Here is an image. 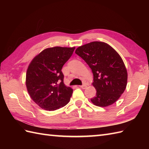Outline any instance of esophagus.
<instances>
[{
	"mask_svg": "<svg viewBox=\"0 0 149 149\" xmlns=\"http://www.w3.org/2000/svg\"><path fill=\"white\" fill-rule=\"evenodd\" d=\"M80 87L81 88H83V89H86V87H87V85L86 84H83V85H81V86H80Z\"/></svg>",
	"mask_w": 149,
	"mask_h": 149,
	"instance_id": "34e87169",
	"label": "esophagus"
}]
</instances>
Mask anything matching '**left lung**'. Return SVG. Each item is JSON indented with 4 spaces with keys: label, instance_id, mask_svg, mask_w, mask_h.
Listing matches in <instances>:
<instances>
[{
    "label": "left lung",
    "instance_id": "obj_1",
    "mask_svg": "<svg viewBox=\"0 0 149 149\" xmlns=\"http://www.w3.org/2000/svg\"><path fill=\"white\" fill-rule=\"evenodd\" d=\"M75 54L83 59L93 75L96 96L91 99L94 105L106 107L118 100L125 91L127 72L121 57L104 42H93L79 47Z\"/></svg>",
    "mask_w": 149,
    "mask_h": 149
}]
</instances>
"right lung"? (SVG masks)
<instances>
[{"instance_id": "right-lung-1", "label": "right lung", "mask_w": 149, "mask_h": 149, "mask_svg": "<svg viewBox=\"0 0 149 149\" xmlns=\"http://www.w3.org/2000/svg\"><path fill=\"white\" fill-rule=\"evenodd\" d=\"M75 47H54L41 52L31 62L26 73V86L33 100L41 108L54 111L67 104L73 90L63 83V66Z\"/></svg>"}]
</instances>
